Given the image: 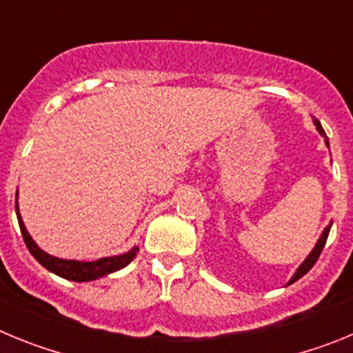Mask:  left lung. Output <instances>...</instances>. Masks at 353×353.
Instances as JSON below:
<instances>
[{
	"label": "left lung",
	"mask_w": 353,
	"mask_h": 353,
	"mask_svg": "<svg viewBox=\"0 0 353 353\" xmlns=\"http://www.w3.org/2000/svg\"><path fill=\"white\" fill-rule=\"evenodd\" d=\"M313 123H314V125H316V130H318V132H320V136H323V138H325V145L329 146V138H327V136H325V130L322 129V125H320V121H318L316 118H313ZM330 226H332V223H330L329 226H327L325 230H323L322 236L318 239L316 245H314L313 251L310 252V256L305 258V260L301 263V267H299V269L295 270V274H293V277L288 281V285H292V283H295V281H297V279H301V277L304 276V274H307L311 269H313V265L316 263L318 256H320V252H322L323 245H325L327 236H329V232H330Z\"/></svg>",
	"instance_id": "1"
}]
</instances>
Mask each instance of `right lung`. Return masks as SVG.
Listing matches in <instances>:
<instances>
[{
  "mask_svg": "<svg viewBox=\"0 0 353 353\" xmlns=\"http://www.w3.org/2000/svg\"><path fill=\"white\" fill-rule=\"evenodd\" d=\"M15 214H17L19 228H21V233H23V239L26 242V248L30 249V252L33 254L37 261H39L42 267L49 270V272L56 274V276L68 279V281H93V279H99V277H104L108 274H113L117 270L123 269L130 261L134 260V256L138 254L139 248L134 245L130 251L123 252V254H118V256H108L101 258V260L95 261H77V260H63V258H56L48 254L46 251L39 248L35 244V240L31 239V235L28 233L26 226L23 223V217L19 214V205L15 203Z\"/></svg>",
  "mask_w": 353,
  "mask_h": 353,
  "instance_id": "1",
  "label": "right lung"
}]
</instances>
